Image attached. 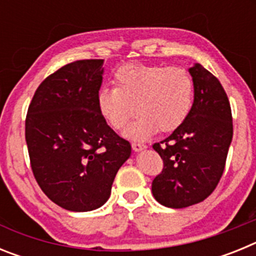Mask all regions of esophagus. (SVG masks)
Returning <instances> with one entry per match:
<instances>
[{"instance_id": "obj_1", "label": "esophagus", "mask_w": 256, "mask_h": 256, "mask_svg": "<svg viewBox=\"0 0 256 256\" xmlns=\"http://www.w3.org/2000/svg\"><path fill=\"white\" fill-rule=\"evenodd\" d=\"M132 148L134 151H141L146 148V144H141V142H132Z\"/></svg>"}]
</instances>
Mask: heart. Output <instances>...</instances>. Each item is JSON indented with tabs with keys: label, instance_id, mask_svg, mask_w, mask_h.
Listing matches in <instances>:
<instances>
[{
	"label": "heart",
	"instance_id": "b5f03b06",
	"mask_svg": "<svg viewBox=\"0 0 256 256\" xmlns=\"http://www.w3.org/2000/svg\"><path fill=\"white\" fill-rule=\"evenodd\" d=\"M116 87L97 94V108L112 130H122L134 115L126 136L146 140L158 130L172 132L184 122L194 101V80L186 69L164 65L126 64L114 74Z\"/></svg>",
	"mask_w": 256,
	"mask_h": 256
}]
</instances>
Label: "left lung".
<instances>
[{"label": "left lung", "instance_id": "1", "mask_svg": "<svg viewBox=\"0 0 256 256\" xmlns=\"http://www.w3.org/2000/svg\"><path fill=\"white\" fill-rule=\"evenodd\" d=\"M194 104L182 124L168 138L152 144L162 170L152 180L158 202L173 209L209 198L224 172L234 123L230 100L218 78L202 65L190 68Z\"/></svg>", "mask_w": 256, "mask_h": 256}]
</instances>
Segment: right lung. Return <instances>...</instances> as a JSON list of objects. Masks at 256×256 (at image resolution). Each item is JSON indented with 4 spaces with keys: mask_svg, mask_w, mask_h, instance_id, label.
<instances>
[{
    "mask_svg": "<svg viewBox=\"0 0 256 256\" xmlns=\"http://www.w3.org/2000/svg\"><path fill=\"white\" fill-rule=\"evenodd\" d=\"M102 65V58L64 65L40 83L26 112L33 176L50 200L70 212L102 206L132 150L97 108Z\"/></svg>",
    "mask_w": 256,
    "mask_h": 256,
    "instance_id": "1",
    "label": "right lung"
}]
</instances>
